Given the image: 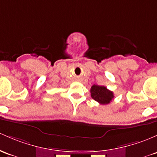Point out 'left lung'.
Returning <instances> with one entry per match:
<instances>
[{
  "mask_svg": "<svg viewBox=\"0 0 157 157\" xmlns=\"http://www.w3.org/2000/svg\"><path fill=\"white\" fill-rule=\"evenodd\" d=\"M91 97L99 104L105 105L111 102L114 98L113 92L104 86L93 85L90 89Z\"/></svg>",
  "mask_w": 157,
  "mask_h": 157,
  "instance_id": "obj_1",
  "label": "left lung"
}]
</instances>
